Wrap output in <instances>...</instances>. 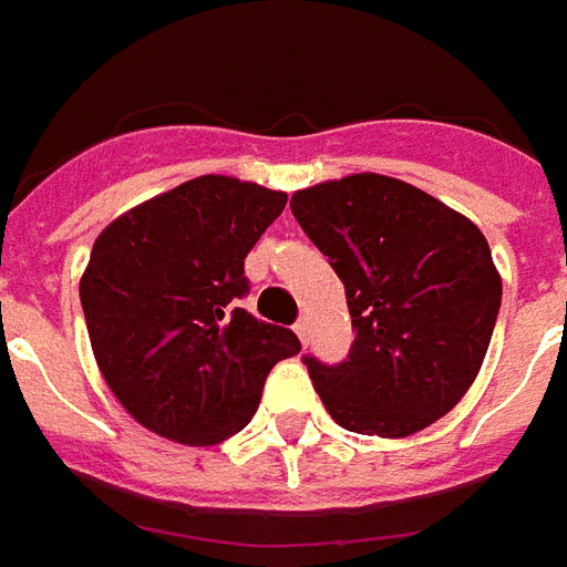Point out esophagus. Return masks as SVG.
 Listing matches in <instances>:
<instances>
[{
	"label": "esophagus",
	"instance_id": "34e87169",
	"mask_svg": "<svg viewBox=\"0 0 567 567\" xmlns=\"http://www.w3.org/2000/svg\"><path fill=\"white\" fill-rule=\"evenodd\" d=\"M296 336H299V339L302 341H308V320H305V317H299V320H296Z\"/></svg>",
	"mask_w": 567,
	"mask_h": 567
}]
</instances>
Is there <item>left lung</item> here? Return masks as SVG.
I'll list each match as a JSON object with an SVG mask.
<instances>
[{
	"mask_svg": "<svg viewBox=\"0 0 567 567\" xmlns=\"http://www.w3.org/2000/svg\"><path fill=\"white\" fill-rule=\"evenodd\" d=\"M290 207L344 284L357 329L339 367L305 357L336 424L396 440L452 412L480 375L501 308L483 231L381 174L317 183Z\"/></svg>",
	"mask_w": 567,
	"mask_h": 567,
	"instance_id": "left-lung-1",
	"label": "left lung"
}]
</instances>
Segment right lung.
Masks as SVG:
<instances>
[{"label": "right lung", "instance_id": "1", "mask_svg": "<svg viewBox=\"0 0 567 567\" xmlns=\"http://www.w3.org/2000/svg\"><path fill=\"white\" fill-rule=\"evenodd\" d=\"M287 192L207 174L136 204L94 240L84 323L103 379L136 424L183 445H216L250 424L265 375L299 354L292 329L235 299L244 259Z\"/></svg>", "mask_w": 567, "mask_h": 567}]
</instances>
